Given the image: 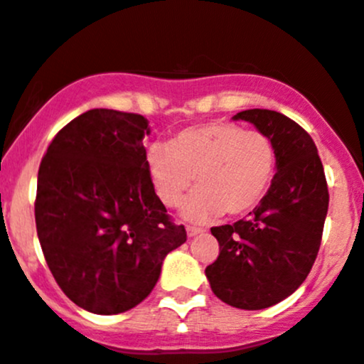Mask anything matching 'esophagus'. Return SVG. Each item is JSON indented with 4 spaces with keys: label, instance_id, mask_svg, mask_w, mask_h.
I'll return each mask as SVG.
<instances>
[{
    "label": "esophagus",
    "instance_id": "obj_1",
    "mask_svg": "<svg viewBox=\"0 0 364 364\" xmlns=\"http://www.w3.org/2000/svg\"><path fill=\"white\" fill-rule=\"evenodd\" d=\"M203 232H205L203 228H196V226H186V235H188V237H196V235H199V233H203Z\"/></svg>",
    "mask_w": 364,
    "mask_h": 364
}]
</instances>
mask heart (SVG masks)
Segmentation results:
<instances>
[{
    "instance_id": "b5f03b06",
    "label": "heart",
    "mask_w": 364,
    "mask_h": 364,
    "mask_svg": "<svg viewBox=\"0 0 364 364\" xmlns=\"http://www.w3.org/2000/svg\"><path fill=\"white\" fill-rule=\"evenodd\" d=\"M156 196L179 206L198 179L201 188L183 206L190 223L223 215H246L266 198L277 171V149L269 136L226 122L183 129L171 144H152L145 154Z\"/></svg>"
}]
</instances>
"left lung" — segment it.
<instances>
[{
	"instance_id": "left-lung-1",
	"label": "left lung",
	"mask_w": 364,
	"mask_h": 364,
	"mask_svg": "<svg viewBox=\"0 0 364 364\" xmlns=\"http://www.w3.org/2000/svg\"><path fill=\"white\" fill-rule=\"evenodd\" d=\"M273 140L277 174L247 219L212 228L220 246L205 269L213 294L246 311L267 309L304 284L320 250L328 188L311 136L291 118L269 109L240 111Z\"/></svg>"
}]
</instances>
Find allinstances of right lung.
<instances>
[{
    "label": "right lung",
    "instance_id": "obj_1",
    "mask_svg": "<svg viewBox=\"0 0 364 364\" xmlns=\"http://www.w3.org/2000/svg\"><path fill=\"white\" fill-rule=\"evenodd\" d=\"M147 118L91 109L60 129L37 174L36 226L68 298L93 314L144 301L163 260L186 240L171 223L145 165Z\"/></svg>",
    "mask_w": 364,
    "mask_h": 364
}]
</instances>
